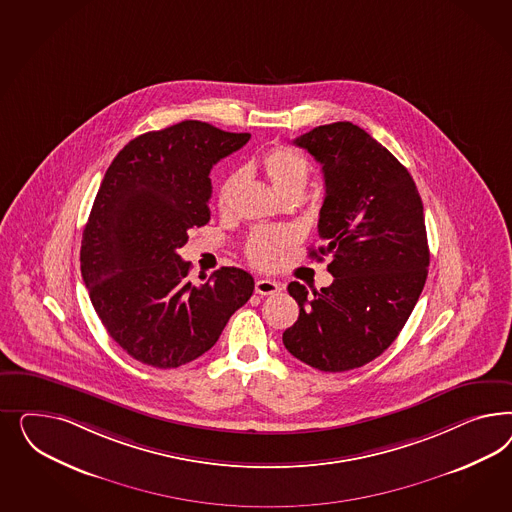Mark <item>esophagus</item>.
<instances>
[{
	"instance_id": "obj_1",
	"label": "esophagus",
	"mask_w": 512,
	"mask_h": 512,
	"mask_svg": "<svg viewBox=\"0 0 512 512\" xmlns=\"http://www.w3.org/2000/svg\"><path fill=\"white\" fill-rule=\"evenodd\" d=\"M279 291H281L279 283L272 281V279H257V281H255V293H257V295H276Z\"/></svg>"
}]
</instances>
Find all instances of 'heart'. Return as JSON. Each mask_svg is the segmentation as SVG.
I'll list each match as a JSON object with an SVG mask.
<instances>
[{"label": "heart", "mask_w": 512, "mask_h": 512, "mask_svg": "<svg viewBox=\"0 0 512 512\" xmlns=\"http://www.w3.org/2000/svg\"><path fill=\"white\" fill-rule=\"evenodd\" d=\"M263 171L272 186L283 197L300 195L310 180V163L304 155L287 146H274L253 159L248 171ZM244 184V172L234 171L223 180L217 195V204L223 212L233 210L234 199ZM293 233L285 227H266L249 234L246 244V257L259 268H272L281 257V253L293 244Z\"/></svg>", "instance_id": "heart-1"}]
</instances>
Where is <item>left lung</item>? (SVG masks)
I'll use <instances>...</instances> for the list:
<instances>
[{"instance_id":"8db88e82","label":"left lung","mask_w":512,"mask_h":512,"mask_svg":"<svg viewBox=\"0 0 512 512\" xmlns=\"http://www.w3.org/2000/svg\"><path fill=\"white\" fill-rule=\"evenodd\" d=\"M295 144L323 165V246L310 257L332 255L334 281L311 295L289 283L300 315L283 345L315 370L347 372L387 351L419 300L430 264L424 208L411 174L358 125H319Z\"/></svg>"}]
</instances>
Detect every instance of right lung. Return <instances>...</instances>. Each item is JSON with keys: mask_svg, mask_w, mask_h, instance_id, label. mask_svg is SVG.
<instances>
[{"mask_svg": "<svg viewBox=\"0 0 512 512\" xmlns=\"http://www.w3.org/2000/svg\"><path fill=\"white\" fill-rule=\"evenodd\" d=\"M186 120L127 142L110 163L82 233L80 272L110 338L169 370L204 355L253 295L246 270L223 266L193 285L178 249L210 221V171L248 142Z\"/></svg>", "mask_w": 512, "mask_h": 512, "instance_id": "right-lung-1", "label": "right lung"}]
</instances>
